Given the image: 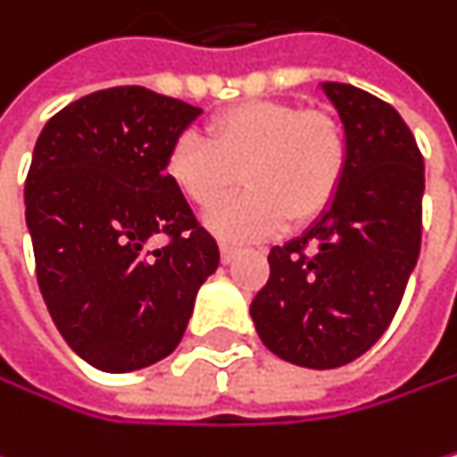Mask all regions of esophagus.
Segmentation results:
<instances>
[{"label":"esophagus","mask_w":457,"mask_h":457,"mask_svg":"<svg viewBox=\"0 0 457 457\" xmlns=\"http://www.w3.org/2000/svg\"><path fill=\"white\" fill-rule=\"evenodd\" d=\"M219 252H221V262H233L241 252L238 244H230V241H219Z\"/></svg>","instance_id":"obj_1"}]
</instances>
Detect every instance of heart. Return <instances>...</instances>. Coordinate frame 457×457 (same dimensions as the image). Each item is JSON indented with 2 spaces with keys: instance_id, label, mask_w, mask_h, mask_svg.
<instances>
[{
  "instance_id": "heart-1",
  "label": "heart",
  "mask_w": 457,
  "mask_h": 457,
  "mask_svg": "<svg viewBox=\"0 0 457 457\" xmlns=\"http://www.w3.org/2000/svg\"><path fill=\"white\" fill-rule=\"evenodd\" d=\"M346 168V140L325 113L289 103H246L211 119L205 137L181 135L165 159L173 189L211 208L245 176L250 189L205 213L221 238H262L287 224L320 216L336 197Z\"/></svg>"
}]
</instances>
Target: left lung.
Wrapping results in <instances>:
<instances>
[{"label":"left lung","mask_w":457,"mask_h":457,"mask_svg":"<svg viewBox=\"0 0 457 457\" xmlns=\"http://www.w3.org/2000/svg\"><path fill=\"white\" fill-rule=\"evenodd\" d=\"M320 88L344 127V179L303 236L270 249L249 312L273 354L325 371L369 352L398 312L420 257L426 168L393 105L349 83Z\"/></svg>","instance_id":"left-lung-1"}]
</instances>
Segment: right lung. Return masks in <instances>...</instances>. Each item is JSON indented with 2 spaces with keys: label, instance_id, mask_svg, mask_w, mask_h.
<instances>
[{
  "label": "right lung",
  "instance_id": "right-lung-1",
  "mask_svg": "<svg viewBox=\"0 0 457 457\" xmlns=\"http://www.w3.org/2000/svg\"><path fill=\"white\" fill-rule=\"evenodd\" d=\"M203 111L143 86L80 96L40 132L23 187L37 284L54 325L100 371L168 357L219 246L165 176ZM154 235L169 244L145 250Z\"/></svg>",
  "mask_w": 457,
  "mask_h": 457
}]
</instances>
